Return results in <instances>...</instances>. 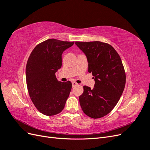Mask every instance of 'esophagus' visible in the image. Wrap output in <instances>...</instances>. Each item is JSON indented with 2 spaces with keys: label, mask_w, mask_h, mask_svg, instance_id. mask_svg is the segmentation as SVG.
<instances>
[{
  "label": "esophagus",
  "mask_w": 150,
  "mask_h": 150,
  "mask_svg": "<svg viewBox=\"0 0 150 150\" xmlns=\"http://www.w3.org/2000/svg\"><path fill=\"white\" fill-rule=\"evenodd\" d=\"M78 83H75V82H72V88H74V87H75V86H78Z\"/></svg>",
  "instance_id": "esophagus-1"
}]
</instances>
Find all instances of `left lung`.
<instances>
[{
  "mask_svg": "<svg viewBox=\"0 0 150 150\" xmlns=\"http://www.w3.org/2000/svg\"><path fill=\"white\" fill-rule=\"evenodd\" d=\"M87 58L88 72L94 76L93 89L84 86L79 103L85 114L100 118L110 113L119 101L126 83L120 56L111 45L100 41L76 42Z\"/></svg>",
  "mask_w": 150,
  "mask_h": 150,
  "instance_id": "obj_1",
  "label": "left lung"
}]
</instances>
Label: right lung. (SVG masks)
<instances>
[{"label": "right lung", "mask_w": 150, "mask_h": 150, "mask_svg": "<svg viewBox=\"0 0 150 150\" xmlns=\"http://www.w3.org/2000/svg\"><path fill=\"white\" fill-rule=\"evenodd\" d=\"M74 42L49 39L38 44L27 62L26 83L32 101L46 116L61 112L69 96L72 83L59 81L56 72L62 66V54Z\"/></svg>", "instance_id": "add662e5"}]
</instances>
